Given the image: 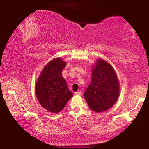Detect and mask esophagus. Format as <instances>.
<instances>
[{
    "instance_id": "obj_1",
    "label": "esophagus",
    "mask_w": 149,
    "mask_h": 149,
    "mask_svg": "<svg viewBox=\"0 0 149 149\" xmlns=\"http://www.w3.org/2000/svg\"><path fill=\"white\" fill-rule=\"evenodd\" d=\"M81 95V91H77L75 93V95Z\"/></svg>"
}]
</instances>
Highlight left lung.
I'll return each mask as SVG.
<instances>
[{
    "label": "left lung",
    "instance_id": "left-lung-1",
    "mask_svg": "<svg viewBox=\"0 0 149 149\" xmlns=\"http://www.w3.org/2000/svg\"><path fill=\"white\" fill-rule=\"evenodd\" d=\"M119 93V82L112 65L104 60H97L84 93L89 107L96 112H104L115 104Z\"/></svg>",
    "mask_w": 149,
    "mask_h": 149
}]
</instances>
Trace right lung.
Here are the masks:
<instances>
[{
	"mask_svg": "<svg viewBox=\"0 0 149 149\" xmlns=\"http://www.w3.org/2000/svg\"><path fill=\"white\" fill-rule=\"evenodd\" d=\"M65 65L59 58L52 60L45 65L37 80L35 86L37 98L49 112L58 113L73 95L62 76Z\"/></svg>",
	"mask_w": 149,
	"mask_h": 149,
	"instance_id": "add662e5",
	"label": "right lung"
}]
</instances>
